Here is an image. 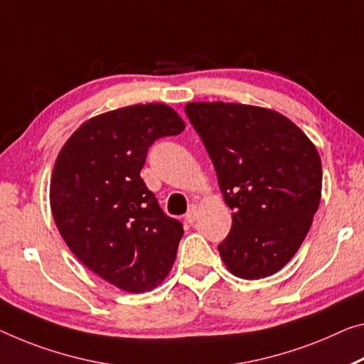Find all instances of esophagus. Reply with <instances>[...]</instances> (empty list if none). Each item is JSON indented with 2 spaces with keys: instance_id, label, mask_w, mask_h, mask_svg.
Wrapping results in <instances>:
<instances>
[{
  "instance_id": "esophagus-1",
  "label": "esophagus",
  "mask_w": 364,
  "mask_h": 364,
  "mask_svg": "<svg viewBox=\"0 0 364 364\" xmlns=\"http://www.w3.org/2000/svg\"><path fill=\"white\" fill-rule=\"evenodd\" d=\"M197 216H198V208L195 205H190V208L186 215V221L190 223V225H193L195 220H197Z\"/></svg>"
}]
</instances>
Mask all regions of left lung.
I'll return each mask as SVG.
<instances>
[{
	"mask_svg": "<svg viewBox=\"0 0 364 364\" xmlns=\"http://www.w3.org/2000/svg\"><path fill=\"white\" fill-rule=\"evenodd\" d=\"M190 124L215 166L232 226L218 245L234 275L270 277L309 231L322 190L314 144L291 120L254 105L190 102Z\"/></svg>",
	"mask_w": 364,
	"mask_h": 364,
	"instance_id": "left-lung-1",
	"label": "left lung"
}]
</instances>
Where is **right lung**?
Returning <instances> with one entry per match:
<instances>
[{
    "label": "right lung",
    "mask_w": 364,
    "mask_h": 364,
    "mask_svg": "<svg viewBox=\"0 0 364 364\" xmlns=\"http://www.w3.org/2000/svg\"><path fill=\"white\" fill-rule=\"evenodd\" d=\"M186 125L164 104H138L87 120L61 148L50 183L53 220L70 250L128 293L153 289L176 260L183 226L143 182L148 149Z\"/></svg>",
    "instance_id": "1"
}]
</instances>
